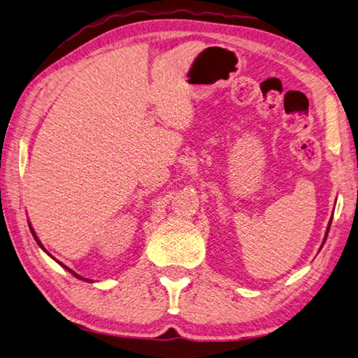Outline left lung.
<instances>
[{"label": "left lung", "mask_w": 358, "mask_h": 358, "mask_svg": "<svg viewBox=\"0 0 358 358\" xmlns=\"http://www.w3.org/2000/svg\"><path fill=\"white\" fill-rule=\"evenodd\" d=\"M330 224H332V219H330V222H329V227H327V233H329V230H330Z\"/></svg>", "instance_id": "8db88e82"}]
</instances>
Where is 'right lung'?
I'll use <instances>...</instances> for the list:
<instances>
[{"label": "right lung", "instance_id": "obj_1", "mask_svg": "<svg viewBox=\"0 0 358 358\" xmlns=\"http://www.w3.org/2000/svg\"><path fill=\"white\" fill-rule=\"evenodd\" d=\"M29 229H31V233H32V236H34V239H36V241H37V244H38V245H41V247H42V249H43V245H42V243H41V241H38V238L36 236V233H34V230H32V227H31V224H29ZM43 250H45V249H43ZM57 263H59V262H57ZM59 264H61V266H64L62 263H59ZM64 268H66V269H67V271L70 272V274H71V275H75L76 278H81V280H86V282H92V280H87V278H83L81 275H78V274H76V272H73V271H71V269H69V268H67V266H64Z\"/></svg>", "mask_w": 358, "mask_h": 358}]
</instances>
